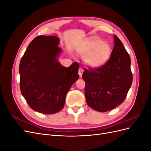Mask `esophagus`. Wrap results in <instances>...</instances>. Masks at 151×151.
Here are the masks:
<instances>
[{"label":"esophagus","mask_w":151,"mask_h":151,"mask_svg":"<svg viewBox=\"0 0 151 151\" xmlns=\"http://www.w3.org/2000/svg\"><path fill=\"white\" fill-rule=\"evenodd\" d=\"M83 72H84V70L83 68L82 67H80L79 69V75L80 77H82V76H83Z\"/></svg>","instance_id":"1"}]
</instances>
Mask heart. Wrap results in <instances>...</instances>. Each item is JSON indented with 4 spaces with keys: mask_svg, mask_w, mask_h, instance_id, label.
<instances>
[{
    "mask_svg": "<svg viewBox=\"0 0 151 151\" xmlns=\"http://www.w3.org/2000/svg\"><path fill=\"white\" fill-rule=\"evenodd\" d=\"M81 55L85 57L87 65L92 67L101 66L110 57L111 48L99 39H88L79 49Z\"/></svg>",
    "mask_w": 151,
    "mask_h": 151,
    "instance_id": "1",
    "label": "heart"
}]
</instances>
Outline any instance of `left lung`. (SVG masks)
Listing matches in <instances>:
<instances>
[{
    "instance_id": "obj_1",
    "label": "left lung",
    "mask_w": 151,
    "mask_h": 151,
    "mask_svg": "<svg viewBox=\"0 0 151 151\" xmlns=\"http://www.w3.org/2000/svg\"><path fill=\"white\" fill-rule=\"evenodd\" d=\"M114 42L108 62L96 68L87 67L83 74L87 104L99 112L111 110L124 101L133 79L129 54L116 35Z\"/></svg>"
}]
</instances>
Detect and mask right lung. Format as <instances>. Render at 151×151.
I'll list each match as a JSON object with an SVG mask.
<instances>
[{
	"label": "right lung",
	"mask_w": 151,
	"mask_h": 151,
	"mask_svg": "<svg viewBox=\"0 0 151 151\" xmlns=\"http://www.w3.org/2000/svg\"><path fill=\"white\" fill-rule=\"evenodd\" d=\"M55 36H38L28 45L19 63L20 89L31 109L53 114L64 106L72 85L79 79V64L62 66L57 56L62 52Z\"/></svg>",
	"instance_id": "1"
}]
</instances>
